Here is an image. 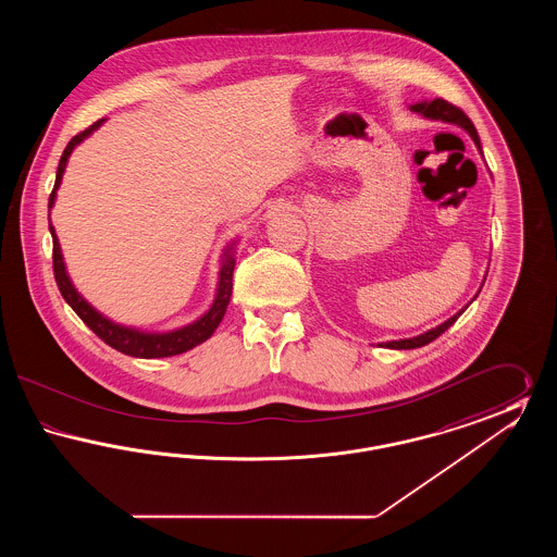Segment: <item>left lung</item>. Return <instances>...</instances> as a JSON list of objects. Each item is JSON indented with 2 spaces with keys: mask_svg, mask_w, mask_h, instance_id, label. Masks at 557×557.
Wrapping results in <instances>:
<instances>
[{
  "mask_svg": "<svg viewBox=\"0 0 557 557\" xmlns=\"http://www.w3.org/2000/svg\"><path fill=\"white\" fill-rule=\"evenodd\" d=\"M409 110H413V112H418L420 116H424L428 121H443V123H450V125H457V127H461L463 132H468V135L474 139V144H476L478 152L482 154V146H480V137H478L476 127L472 125V121L459 110L457 107H453L449 102H445V100H441V98H436V100H422V102H416V104H411ZM488 273V271H486ZM486 273H484V280H486ZM484 280H482V284H480V288H478L476 294H474V298L468 302V305H472L474 300H476L478 294L482 290V286H484ZM468 305L463 307V309H459L453 318L447 319V321H443L441 325H436V327H432V330H428L424 334H420V336H413V338H398V341H388V343H380V346H384V348H395V350H409V348H420V346H425L428 343H432V341H436L445 330H449L450 325L459 319V315L468 309Z\"/></svg>",
  "mask_w": 557,
  "mask_h": 557,
  "instance_id": "obj_1",
  "label": "left lung"
}]
</instances>
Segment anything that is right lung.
I'll return each instance as SVG.
<instances>
[{"instance_id":"right-lung-1","label":"right lung","mask_w":557,"mask_h":557,"mask_svg":"<svg viewBox=\"0 0 557 557\" xmlns=\"http://www.w3.org/2000/svg\"><path fill=\"white\" fill-rule=\"evenodd\" d=\"M107 119H100L98 123H94L89 129L75 135L69 146L64 148L60 162H58V171H55V184H53L52 194H50V202L48 209L52 212L53 202H55V191L62 184V175L66 171L69 159L73 154V150L79 146L81 141H85L94 132H98L104 125ZM50 234L53 239V275H55V284L62 292L64 300L71 305V309L83 319V323L98 334L108 346L116 348L119 352H125L129 357H139V359H160V357H173V355H182L194 346L202 345L205 341H209L214 330L219 327L221 319L227 311L230 298H232V277H234V267H236V252H238L239 238H234L221 252V261H219V275H216V290L212 298L211 307L200 315L194 319L191 323L175 327V330H166V332H148V330H139L133 325H123L114 319L107 318L104 313H100L91 302H87L81 292L75 288L66 263H64V255L60 248V242L53 230L52 219H50Z\"/></svg>"}]
</instances>
